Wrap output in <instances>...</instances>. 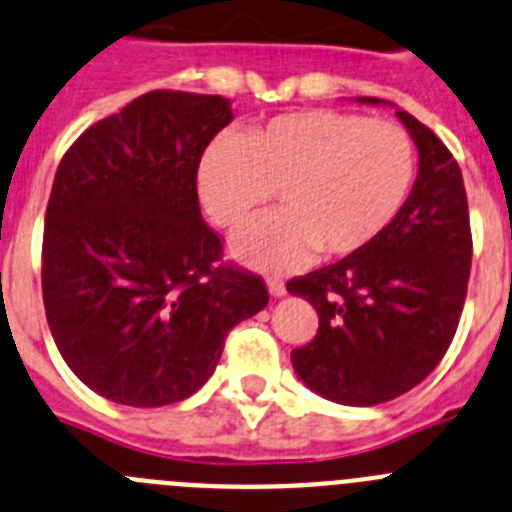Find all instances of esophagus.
<instances>
[{"label":"esophagus","mask_w":512,"mask_h":512,"mask_svg":"<svg viewBox=\"0 0 512 512\" xmlns=\"http://www.w3.org/2000/svg\"><path fill=\"white\" fill-rule=\"evenodd\" d=\"M267 290H270V296L273 298H283L285 296V285L280 280H267Z\"/></svg>","instance_id":"1"}]
</instances>
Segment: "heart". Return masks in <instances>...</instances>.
Listing matches in <instances>:
<instances>
[{
    "mask_svg": "<svg viewBox=\"0 0 512 512\" xmlns=\"http://www.w3.org/2000/svg\"><path fill=\"white\" fill-rule=\"evenodd\" d=\"M411 135L393 122L311 109L270 119L245 140L216 137L196 188L211 222L237 229L280 191L283 211L234 234V260L293 270L316 252L336 260L367 250L393 227L416 183Z\"/></svg>",
    "mask_w": 512,
    "mask_h": 512,
    "instance_id": "b5f03b06",
    "label": "heart"
}]
</instances>
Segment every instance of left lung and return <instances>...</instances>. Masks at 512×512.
<instances>
[{
  "label": "left lung",
  "mask_w": 512,
  "mask_h": 512,
  "mask_svg": "<svg viewBox=\"0 0 512 512\" xmlns=\"http://www.w3.org/2000/svg\"><path fill=\"white\" fill-rule=\"evenodd\" d=\"M395 117L416 142L418 176L393 227L367 250L288 283L290 296L319 313L311 344L290 352L293 370L308 390L342 405L385 403L426 380L467 298L472 234L462 170L426 124L400 109Z\"/></svg>",
  "instance_id": "8db88e82"
}]
</instances>
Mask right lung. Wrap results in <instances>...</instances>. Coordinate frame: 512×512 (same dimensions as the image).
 <instances>
[{
	"label": "right lung",
	"mask_w": 512,
	"mask_h": 512,
	"mask_svg": "<svg viewBox=\"0 0 512 512\" xmlns=\"http://www.w3.org/2000/svg\"><path fill=\"white\" fill-rule=\"evenodd\" d=\"M234 119L224 96L150 91L63 155L43 234V301L55 347L86 388L158 408L204 388L224 336L267 306V288L216 267L196 173Z\"/></svg>",
	"instance_id": "obj_1"
}]
</instances>
